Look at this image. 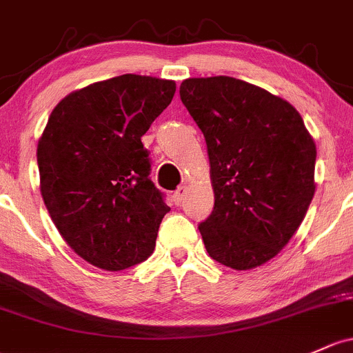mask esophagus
<instances>
[{
    "label": "esophagus",
    "instance_id": "obj_1",
    "mask_svg": "<svg viewBox=\"0 0 353 353\" xmlns=\"http://www.w3.org/2000/svg\"><path fill=\"white\" fill-rule=\"evenodd\" d=\"M185 193H187V187H185V185H180L175 190V193H173V202H175L176 205H180V203L183 202Z\"/></svg>",
    "mask_w": 353,
    "mask_h": 353
}]
</instances>
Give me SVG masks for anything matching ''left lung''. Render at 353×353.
<instances>
[{"mask_svg": "<svg viewBox=\"0 0 353 353\" xmlns=\"http://www.w3.org/2000/svg\"><path fill=\"white\" fill-rule=\"evenodd\" d=\"M180 99L203 132L214 210L199 230L208 256L245 271L288 244L314 195L316 148L290 102L234 77L187 79Z\"/></svg>", "mask_w": 353, "mask_h": 353, "instance_id": "1", "label": "left lung"}]
</instances>
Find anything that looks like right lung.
Instances as JSON below:
<instances>
[{
  "mask_svg": "<svg viewBox=\"0 0 353 353\" xmlns=\"http://www.w3.org/2000/svg\"><path fill=\"white\" fill-rule=\"evenodd\" d=\"M173 81L124 74L69 94L37 150L48 214L82 259L105 271L153 252L170 207L151 181L141 136L175 96Z\"/></svg>",
  "mask_w": 353,
  "mask_h": 353,
  "instance_id": "obj_1",
  "label": "right lung"
}]
</instances>
